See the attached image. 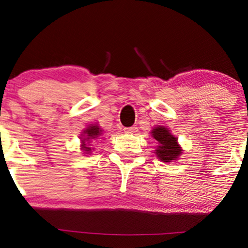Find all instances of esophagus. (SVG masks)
Masks as SVG:
<instances>
[{
    "label": "esophagus",
    "mask_w": 248,
    "mask_h": 248,
    "mask_svg": "<svg viewBox=\"0 0 248 248\" xmlns=\"http://www.w3.org/2000/svg\"><path fill=\"white\" fill-rule=\"evenodd\" d=\"M124 131L126 132V133L133 134V133H137V132H138V127L134 125V126H131V127H125Z\"/></svg>",
    "instance_id": "1"
}]
</instances>
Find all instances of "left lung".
I'll list each match as a JSON object with an SVG mask.
<instances>
[{"label":"left lung","mask_w":248,"mask_h":248,"mask_svg":"<svg viewBox=\"0 0 248 248\" xmlns=\"http://www.w3.org/2000/svg\"><path fill=\"white\" fill-rule=\"evenodd\" d=\"M152 137L158 142L155 155L162 162H171L176 160L182 154L177 139L172 135L167 127L158 126L152 130Z\"/></svg>","instance_id":"1"}]
</instances>
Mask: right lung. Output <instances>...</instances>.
Returning <instances> with one entry per match:
<instances>
[{"label": "right lung", "mask_w": 248, "mask_h": 248, "mask_svg": "<svg viewBox=\"0 0 248 248\" xmlns=\"http://www.w3.org/2000/svg\"><path fill=\"white\" fill-rule=\"evenodd\" d=\"M83 139L81 141H82V150L86 152V154H90L91 152V148L89 147V144L87 143H90L91 141H94V140H98L101 135H103V130H100L99 126H97V125H90V126H88L86 130L83 132Z\"/></svg>", "instance_id": "obj_1"}]
</instances>
